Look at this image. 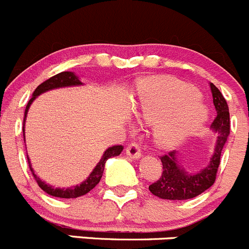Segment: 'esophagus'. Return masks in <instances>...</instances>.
Segmentation results:
<instances>
[{
  "label": "esophagus",
  "mask_w": 249,
  "mask_h": 249,
  "mask_svg": "<svg viewBox=\"0 0 249 249\" xmlns=\"http://www.w3.org/2000/svg\"><path fill=\"white\" fill-rule=\"evenodd\" d=\"M125 154H127V156L137 160L142 156V150H140L139 145H138L137 142H132V144L128 145L127 149H125Z\"/></svg>",
  "instance_id": "34e87169"
}]
</instances>
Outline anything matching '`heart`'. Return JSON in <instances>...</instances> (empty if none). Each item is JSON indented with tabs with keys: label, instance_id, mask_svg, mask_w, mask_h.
I'll use <instances>...</instances> for the list:
<instances>
[{
	"label": "heart",
	"instance_id": "heart-1",
	"mask_svg": "<svg viewBox=\"0 0 249 249\" xmlns=\"http://www.w3.org/2000/svg\"><path fill=\"white\" fill-rule=\"evenodd\" d=\"M200 99V92L190 85L167 77L146 78L138 88L135 115L142 122L155 124V142L171 149L208 121V109Z\"/></svg>",
	"mask_w": 249,
	"mask_h": 249
}]
</instances>
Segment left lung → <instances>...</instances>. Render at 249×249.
<instances>
[{
	"instance_id": "left-lung-1",
	"label": "left lung",
	"mask_w": 249,
	"mask_h": 249,
	"mask_svg": "<svg viewBox=\"0 0 249 249\" xmlns=\"http://www.w3.org/2000/svg\"><path fill=\"white\" fill-rule=\"evenodd\" d=\"M213 104L216 110V117L211 128L216 133L214 152L205 168L197 173H189L178 162L179 151L173 150L160 157L162 172L159 180L149 186L150 193L163 200H189L194 198L211 188L216 178V172L220 164V156L224 145L230 134V114L225 98L220 90L211 83Z\"/></svg>"
}]
</instances>
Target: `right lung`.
Segmentation results:
<instances>
[{"instance_id":"right-lung-1","label":"right lung","mask_w":249,"mask_h":249,"mask_svg":"<svg viewBox=\"0 0 249 249\" xmlns=\"http://www.w3.org/2000/svg\"><path fill=\"white\" fill-rule=\"evenodd\" d=\"M83 85L82 82L80 81V78L75 75L71 71H63V72L58 73V75L53 76V77L48 78L47 81L42 82L40 86L35 89V92L33 93V98L29 100L28 105H26L25 109V114H24V124H23V132H24V139H25V120H26V115H28L29 107L30 105L33 104L34 100L36 99V97L42 94V93L47 92V90L51 89H55V88H63V87H72V86H81ZM124 150V146L122 145H115V146L109 147L107 149V151L104 152V155L102 156L100 161L98 162V164L95 166V168L93 169L92 173L89 174L87 179H86L83 183H81L80 185H76L73 188H69V189H59V188H53L49 184H47L46 181L41 180L37 176L34 172L33 167H31V162L30 159H29L28 154H26V157H28V162H29V167H30V171L33 172V176L35 178L36 183L38 184V186L47 193L48 195L54 196V197H60V198H76L80 197V196L86 195L87 193H89L93 188L97 186V184L99 183L100 179L103 177V172H104V167H105V162L110 159V157H115L119 156L121 154V151Z\"/></svg>"}]
</instances>
